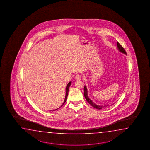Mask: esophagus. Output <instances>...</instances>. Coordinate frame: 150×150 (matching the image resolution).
I'll return each instance as SVG.
<instances>
[{"label":"esophagus","instance_id":"34e87169","mask_svg":"<svg viewBox=\"0 0 150 150\" xmlns=\"http://www.w3.org/2000/svg\"><path fill=\"white\" fill-rule=\"evenodd\" d=\"M81 76L80 74H77L76 76H75V79L76 80H81Z\"/></svg>","mask_w":150,"mask_h":150}]
</instances>
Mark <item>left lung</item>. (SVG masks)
Here are the masks:
<instances>
[{
  "instance_id": "obj_1",
  "label": "left lung",
  "mask_w": 150,
  "mask_h": 150,
  "mask_svg": "<svg viewBox=\"0 0 150 150\" xmlns=\"http://www.w3.org/2000/svg\"><path fill=\"white\" fill-rule=\"evenodd\" d=\"M117 50H119V52H120L121 53H123L125 55H127L126 52L125 50H124L123 47H122V46L118 42H117ZM84 96L85 97L86 100L88 102V103H89L92 106H93L94 108H95V109H98V110H100V109H102L103 108L105 107L106 106L108 105H98L97 104H96L95 103H94L92 100H91L89 98V97H88V91H87V88L86 87V86H85L84 87Z\"/></svg>"
}]
</instances>
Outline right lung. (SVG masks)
Segmentation results:
<instances>
[{
    "mask_svg": "<svg viewBox=\"0 0 150 150\" xmlns=\"http://www.w3.org/2000/svg\"><path fill=\"white\" fill-rule=\"evenodd\" d=\"M71 82H72L71 81L69 82V83H68V85H67V87H66V89H65V97L64 100V102H63V104H62V105L61 106V107L63 105V104H64L65 103V102H66V100H67V97H68V92H69V87H70L71 84ZM57 109H55V110H57Z\"/></svg>",
    "mask_w": 150,
    "mask_h": 150,
    "instance_id": "obj_1",
    "label": "right lung"
}]
</instances>
